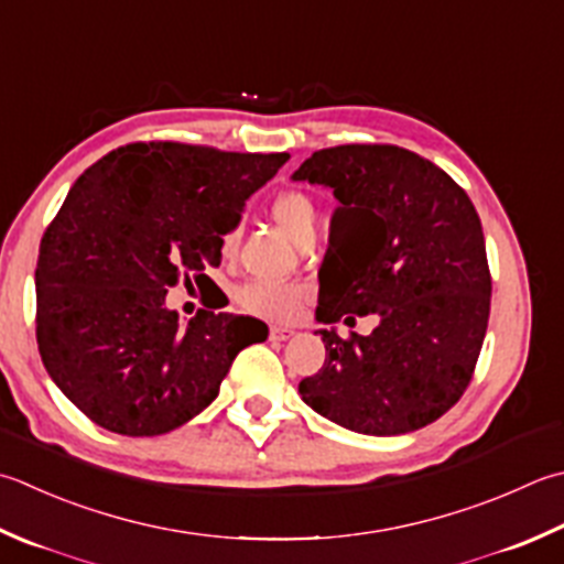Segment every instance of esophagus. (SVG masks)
Wrapping results in <instances>:
<instances>
[{
  "instance_id": "obj_1",
  "label": "esophagus",
  "mask_w": 564,
  "mask_h": 564,
  "mask_svg": "<svg viewBox=\"0 0 564 564\" xmlns=\"http://www.w3.org/2000/svg\"><path fill=\"white\" fill-rule=\"evenodd\" d=\"M293 337V329L291 327H271L269 329V339L271 341H285Z\"/></svg>"
}]
</instances>
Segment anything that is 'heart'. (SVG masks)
I'll return each mask as SVG.
<instances>
[{
    "instance_id": "heart-1",
    "label": "heart",
    "mask_w": 564,
    "mask_h": 564,
    "mask_svg": "<svg viewBox=\"0 0 564 564\" xmlns=\"http://www.w3.org/2000/svg\"><path fill=\"white\" fill-rule=\"evenodd\" d=\"M271 215L275 223L289 231L297 245H305V241L315 239L319 213L311 195H305L301 191L283 193L273 200ZM239 237H241V227L235 225L223 237V251L235 253ZM307 297H311V285L303 281L279 283V281L253 279L241 285L237 293V301L241 303L245 311L259 315L263 319H275V323H289V319L297 317V313H301L303 305L307 303Z\"/></svg>"
}]
</instances>
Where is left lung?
<instances>
[{"mask_svg": "<svg viewBox=\"0 0 564 564\" xmlns=\"http://www.w3.org/2000/svg\"><path fill=\"white\" fill-rule=\"evenodd\" d=\"M293 181L333 187V253L319 269L317 323L377 315L371 335L317 329L325 364L303 401L361 435L435 423L467 391L491 305V273L467 193L391 143L315 151Z\"/></svg>", "mask_w": 564, "mask_h": 564, "instance_id": "left-lung-1", "label": "left lung"}]
</instances>
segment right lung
<instances>
[{"label":"right lung","mask_w":564,"mask_h":564,"mask_svg":"<svg viewBox=\"0 0 564 564\" xmlns=\"http://www.w3.org/2000/svg\"><path fill=\"white\" fill-rule=\"evenodd\" d=\"M289 153L178 141L127 143L70 187L36 267V339L53 383L99 427L171 433L213 403L261 319L197 311L181 327L165 293L219 267L223 237Z\"/></svg>","instance_id":"obj_1"}]
</instances>
